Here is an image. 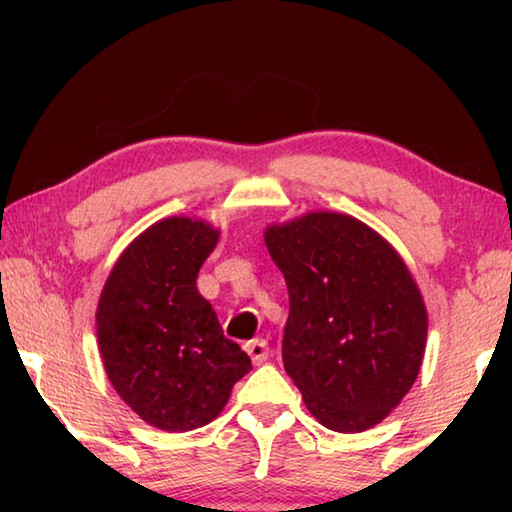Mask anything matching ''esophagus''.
I'll return each instance as SVG.
<instances>
[{"label":"esophagus","instance_id":"1","mask_svg":"<svg viewBox=\"0 0 512 512\" xmlns=\"http://www.w3.org/2000/svg\"><path fill=\"white\" fill-rule=\"evenodd\" d=\"M246 352L250 354L255 366H262V363L268 359V343L264 339H255L246 343Z\"/></svg>","mask_w":512,"mask_h":512}]
</instances>
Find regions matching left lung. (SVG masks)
Returning <instances> with one entry per match:
<instances>
[{
	"label": "left lung",
	"instance_id": "8db88e82",
	"mask_svg": "<svg viewBox=\"0 0 512 512\" xmlns=\"http://www.w3.org/2000/svg\"><path fill=\"white\" fill-rule=\"evenodd\" d=\"M266 248L289 289L282 361L323 427H375L409 393L427 309L409 268L352 216L314 212L271 225Z\"/></svg>",
	"mask_w": 512,
	"mask_h": 512
}]
</instances>
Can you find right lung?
I'll list each match as a JSON object with an SVG mask.
<instances>
[{
  "instance_id": "obj_1",
  "label": "right lung",
  "mask_w": 512,
  "mask_h": 512,
  "mask_svg": "<svg viewBox=\"0 0 512 512\" xmlns=\"http://www.w3.org/2000/svg\"><path fill=\"white\" fill-rule=\"evenodd\" d=\"M216 241L219 232L203 221L164 219L124 250L101 291L97 336L108 379L162 431L212 422L253 368L196 289Z\"/></svg>"
}]
</instances>
